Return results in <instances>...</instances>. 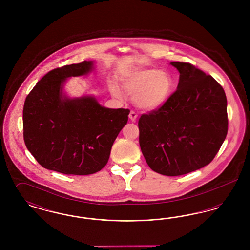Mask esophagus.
Masks as SVG:
<instances>
[{"label": "esophagus", "instance_id": "1", "mask_svg": "<svg viewBox=\"0 0 250 250\" xmlns=\"http://www.w3.org/2000/svg\"><path fill=\"white\" fill-rule=\"evenodd\" d=\"M137 117H138V114H137L135 111L131 110L130 113H129V119H130L132 122H135V121L137 120Z\"/></svg>", "mask_w": 250, "mask_h": 250}]
</instances>
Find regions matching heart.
<instances>
[{
	"mask_svg": "<svg viewBox=\"0 0 250 250\" xmlns=\"http://www.w3.org/2000/svg\"><path fill=\"white\" fill-rule=\"evenodd\" d=\"M125 92L134 98L136 105L145 110H155L164 106L174 89V79L168 72L143 68L127 74L123 80ZM121 97L117 87L112 90Z\"/></svg>",
	"mask_w": 250,
	"mask_h": 250,
	"instance_id": "heart-1",
	"label": "heart"
}]
</instances>
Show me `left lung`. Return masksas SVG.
Listing matches in <instances>:
<instances>
[{"mask_svg":"<svg viewBox=\"0 0 250 250\" xmlns=\"http://www.w3.org/2000/svg\"><path fill=\"white\" fill-rule=\"evenodd\" d=\"M177 90L166 104L139 120L140 146L157 173L179 176L208 165L228 132L227 98L221 85L188 62H171Z\"/></svg>","mask_w":250,"mask_h":250,"instance_id":"obj_1","label":"left lung"}]
</instances>
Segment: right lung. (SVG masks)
Here are the masks:
<instances>
[{
	"mask_svg": "<svg viewBox=\"0 0 250 250\" xmlns=\"http://www.w3.org/2000/svg\"><path fill=\"white\" fill-rule=\"evenodd\" d=\"M94 64L84 61L48 72L25 99L24 142L45 168L74 175L99 171L127 123L129 109L103 107L94 95L71 98L63 92L67 79L89 74Z\"/></svg>",
	"mask_w": 250,
	"mask_h": 250,
	"instance_id": "1",
	"label": "right lung"
}]
</instances>
